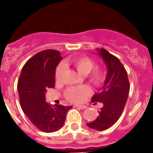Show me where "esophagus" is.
Returning <instances> with one entry per match:
<instances>
[{
    "mask_svg": "<svg viewBox=\"0 0 153 153\" xmlns=\"http://www.w3.org/2000/svg\"><path fill=\"white\" fill-rule=\"evenodd\" d=\"M75 106H77V107L80 108V109H84L86 108V106H85V105H75Z\"/></svg>",
    "mask_w": 153,
    "mask_h": 153,
    "instance_id": "obj_1",
    "label": "esophagus"
}]
</instances>
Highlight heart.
I'll return each mask as SVG.
<instances>
[{"instance_id": "b5f03b06", "label": "heart", "mask_w": 153, "mask_h": 153, "mask_svg": "<svg viewBox=\"0 0 153 153\" xmlns=\"http://www.w3.org/2000/svg\"><path fill=\"white\" fill-rule=\"evenodd\" d=\"M71 64L76 68L81 75H85L86 79L95 86H99L104 83L106 72L101 66H95V61L87 56H81L71 60ZM65 66L63 63L58 64L55 69V78L57 82H61ZM91 93L86 85L70 86L66 89L64 96L68 101L73 103L82 102Z\"/></svg>"}]
</instances>
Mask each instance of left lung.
<instances>
[{
    "instance_id": "obj_1",
    "label": "left lung",
    "mask_w": 153,
    "mask_h": 153,
    "mask_svg": "<svg viewBox=\"0 0 153 153\" xmlns=\"http://www.w3.org/2000/svg\"><path fill=\"white\" fill-rule=\"evenodd\" d=\"M97 50L105 63L107 75L101 92L95 94L91 101L95 104L102 103L103 107L96 119L86 124L95 130L102 131L115 124L121 115L130 86L127 72L119 59L105 49Z\"/></svg>"
}]
</instances>
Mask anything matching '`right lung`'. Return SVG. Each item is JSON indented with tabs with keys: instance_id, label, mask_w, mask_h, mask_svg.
Masks as SVG:
<instances>
[{
	"instance_id": "obj_1",
	"label": "right lung",
	"mask_w": 153,
	"mask_h": 153,
	"mask_svg": "<svg viewBox=\"0 0 153 153\" xmlns=\"http://www.w3.org/2000/svg\"><path fill=\"white\" fill-rule=\"evenodd\" d=\"M62 59L60 52L46 49L35 54L22 68L18 82L20 104L29 121L39 130L53 132L61 129L72 106L46 102L48 88L55 87V72Z\"/></svg>"
}]
</instances>
